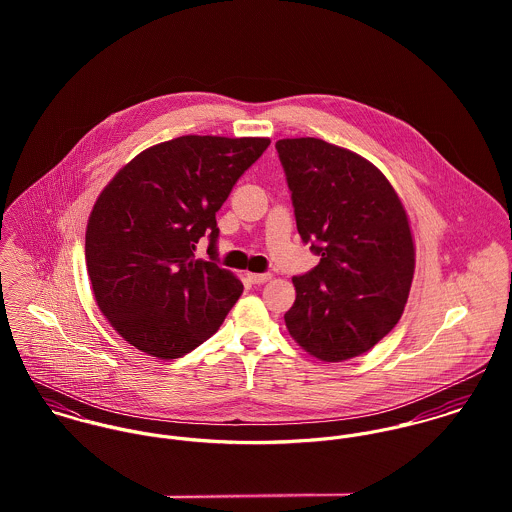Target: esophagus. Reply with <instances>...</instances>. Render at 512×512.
Here are the masks:
<instances>
[{
	"label": "esophagus",
	"mask_w": 512,
	"mask_h": 512,
	"mask_svg": "<svg viewBox=\"0 0 512 512\" xmlns=\"http://www.w3.org/2000/svg\"><path fill=\"white\" fill-rule=\"evenodd\" d=\"M272 278V274H254V272H248V280L252 282V284H264V282H268Z\"/></svg>",
	"instance_id": "obj_1"
}]
</instances>
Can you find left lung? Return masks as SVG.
<instances>
[{
	"mask_svg": "<svg viewBox=\"0 0 512 512\" xmlns=\"http://www.w3.org/2000/svg\"><path fill=\"white\" fill-rule=\"evenodd\" d=\"M297 232L321 256L293 278L284 315L293 341L323 363L370 351L404 313L416 246L386 175L363 155L319 138L278 140Z\"/></svg>",
	"mask_w": 512,
	"mask_h": 512,
	"instance_id": "left-lung-1",
	"label": "left lung"
}]
</instances>
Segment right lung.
Returning <instances> with one entry per match:
<instances>
[{
  "mask_svg": "<svg viewBox=\"0 0 512 512\" xmlns=\"http://www.w3.org/2000/svg\"><path fill=\"white\" fill-rule=\"evenodd\" d=\"M270 138L181 136L147 147L102 189L86 224L94 299L124 341L179 359L219 331L242 282L195 258L217 211Z\"/></svg>",
  "mask_w": 512,
  "mask_h": 512,
  "instance_id": "add662e5",
  "label": "right lung"
}]
</instances>
